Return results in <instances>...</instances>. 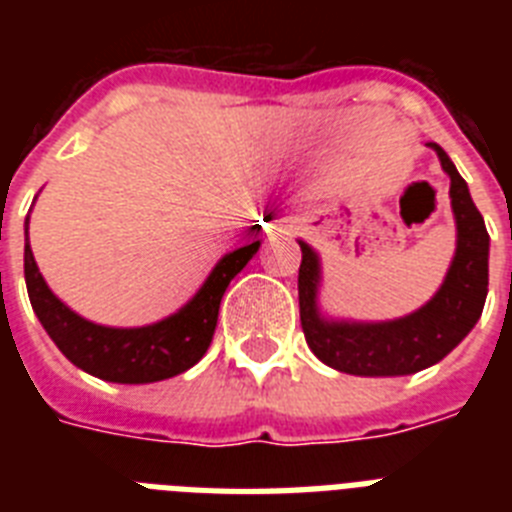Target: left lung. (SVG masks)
Returning a JSON list of instances; mask_svg holds the SVG:
<instances>
[{
    "mask_svg": "<svg viewBox=\"0 0 512 512\" xmlns=\"http://www.w3.org/2000/svg\"><path fill=\"white\" fill-rule=\"evenodd\" d=\"M430 148L441 159L446 175L452 177L449 196L457 217V255L446 281L425 308L385 324L324 321L316 311L319 260L313 249L300 241L303 263L297 276V295L303 335L316 358L337 372L361 377L420 372L452 353L481 319L489 292V233L484 217L470 199L468 183L462 180L452 159L438 143H430Z\"/></svg>",
    "mask_w": 512,
    "mask_h": 512,
    "instance_id": "1",
    "label": "left lung"
}]
</instances>
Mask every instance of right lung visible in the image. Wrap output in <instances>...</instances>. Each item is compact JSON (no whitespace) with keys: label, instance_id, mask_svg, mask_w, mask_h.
Instances as JSON below:
<instances>
[{"label":"right lung","instance_id":"add662e5","mask_svg":"<svg viewBox=\"0 0 512 512\" xmlns=\"http://www.w3.org/2000/svg\"><path fill=\"white\" fill-rule=\"evenodd\" d=\"M260 241L225 255L209 273L207 284L199 295L185 305L183 311L170 319L140 329H111L92 324L76 316L71 308L60 303L44 284L36 268L34 252L28 244L26 217V252H23V273L31 308L47 329V335L58 345L60 353L84 372L100 380L122 382V385H143L191 369L207 353L217 327V311L231 279L252 260Z\"/></svg>","mask_w":512,"mask_h":512}]
</instances>
